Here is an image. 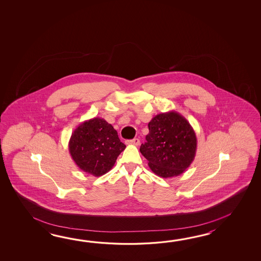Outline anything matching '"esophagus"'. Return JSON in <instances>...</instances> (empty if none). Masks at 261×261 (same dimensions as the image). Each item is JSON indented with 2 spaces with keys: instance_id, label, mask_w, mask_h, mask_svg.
Listing matches in <instances>:
<instances>
[{
  "instance_id": "esophagus-1",
  "label": "esophagus",
  "mask_w": 261,
  "mask_h": 261,
  "mask_svg": "<svg viewBox=\"0 0 261 261\" xmlns=\"http://www.w3.org/2000/svg\"><path fill=\"white\" fill-rule=\"evenodd\" d=\"M127 144H133V145H139L140 144V140L138 138H134L133 140H127L126 141Z\"/></svg>"
}]
</instances>
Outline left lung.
I'll list each match as a JSON object with an SVG mask.
<instances>
[{"label":"left lung","instance_id":"8db88e82","mask_svg":"<svg viewBox=\"0 0 261 261\" xmlns=\"http://www.w3.org/2000/svg\"><path fill=\"white\" fill-rule=\"evenodd\" d=\"M149 133L140 152L151 171L162 178L183 173L194 161L197 137L185 117L175 111L161 113L148 123Z\"/></svg>","mask_w":261,"mask_h":261}]
</instances>
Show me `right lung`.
Masks as SVG:
<instances>
[{"mask_svg": "<svg viewBox=\"0 0 261 261\" xmlns=\"http://www.w3.org/2000/svg\"><path fill=\"white\" fill-rule=\"evenodd\" d=\"M125 148L117 130L100 117L81 123L69 141V152L78 168L96 177L109 172Z\"/></svg>", "mask_w": 261, "mask_h": 261, "instance_id": "obj_1", "label": "right lung"}]
</instances>
